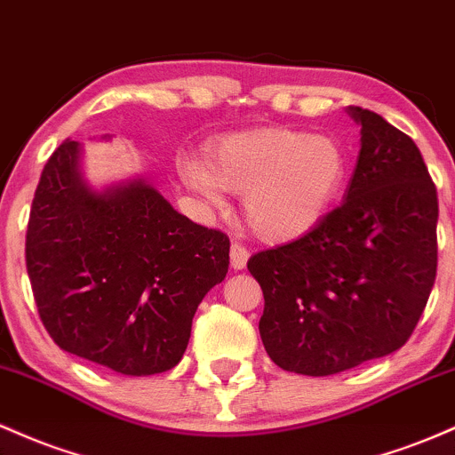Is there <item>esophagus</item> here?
<instances>
[{
	"instance_id": "34e87169",
	"label": "esophagus",
	"mask_w": 455,
	"mask_h": 455,
	"mask_svg": "<svg viewBox=\"0 0 455 455\" xmlns=\"http://www.w3.org/2000/svg\"><path fill=\"white\" fill-rule=\"evenodd\" d=\"M247 259H249L247 249H244L243 244L232 243V247H229V262H232V268L243 270L244 267H247Z\"/></svg>"
}]
</instances>
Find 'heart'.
I'll use <instances>...</instances> for the list:
<instances>
[{
	"label": "heart",
	"instance_id": "obj_1",
	"mask_svg": "<svg viewBox=\"0 0 455 455\" xmlns=\"http://www.w3.org/2000/svg\"><path fill=\"white\" fill-rule=\"evenodd\" d=\"M180 176L214 206L226 204V188L243 193L249 228L264 241L285 243L311 232L338 200L346 155L329 135L255 129L214 141L206 163L185 159Z\"/></svg>",
	"mask_w": 455,
	"mask_h": 455
}]
</instances>
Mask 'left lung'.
I'll use <instances>...</instances> for the list:
<instances>
[{
	"label": "left lung",
	"instance_id": "obj_1",
	"mask_svg": "<svg viewBox=\"0 0 455 455\" xmlns=\"http://www.w3.org/2000/svg\"><path fill=\"white\" fill-rule=\"evenodd\" d=\"M346 111L361 126V150L341 206L247 262L264 292V348L303 376L402 348L436 279L438 200L419 148L374 111Z\"/></svg>",
	"mask_w": 455,
	"mask_h": 455
}]
</instances>
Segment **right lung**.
<instances>
[{
  "label": "right lung",
  "instance_id": "add662e5",
  "mask_svg": "<svg viewBox=\"0 0 455 455\" xmlns=\"http://www.w3.org/2000/svg\"><path fill=\"white\" fill-rule=\"evenodd\" d=\"M81 156L66 140L32 202L25 262L40 320L70 355L124 376L161 374L182 359L197 305L226 279L229 238L173 211L141 176L99 191Z\"/></svg>",
  "mask_w": 455,
  "mask_h": 455
}]
</instances>
